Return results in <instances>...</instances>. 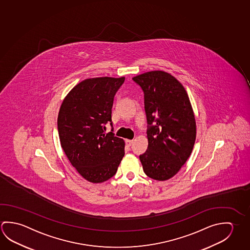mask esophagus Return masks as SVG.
Here are the masks:
<instances>
[{"instance_id": "34e87169", "label": "esophagus", "mask_w": 250, "mask_h": 250, "mask_svg": "<svg viewBox=\"0 0 250 250\" xmlns=\"http://www.w3.org/2000/svg\"><path fill=\"white\" fill-rule=\"evenodd\" d=\"M133 143V140H130V139H125V144L127 146H131V145Z\"/></svg>"}]
</instances>
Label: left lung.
<instances>
[{
	"label": "left lung",
	"mask_w": 250,
	"mask_h": 250,
	"mask_svg": "<svg viewBox=\"0 0 250 250\" xmlns=\"http://www.w3.org/2000/svg\"><path fill=\"white\" fill-rule=\"evenodd\" d=\"M144 92L147 150L139 155L145 173L156 180L174 176L191 154L196 124L188 95L172 75L161 70L132 78Z\"/></svg>",
	"instance_id": "left-lung-1"
}]
</instances>
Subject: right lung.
<instances>
[{
    "instance_id": "right-lung-1",
    "label": "right lung",
    "mask_w": 250,
    "mask_h": 250,
    "mask_svg": "<svg viewBox=\"0 0 250 250\" xmlns=\"http://www.w3.org/2000/svg\"><path fill=\"white\" fill-rule=\"evenodd\" d=\"M125 78L85 79L75 86L62 104L58 113L60 143L79 174L92 183L114 176L125 155V141L115 137L111 108Z\"/></svg>"
}]
</instances>
